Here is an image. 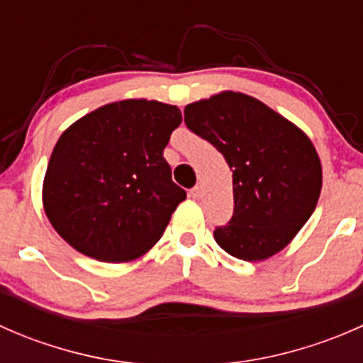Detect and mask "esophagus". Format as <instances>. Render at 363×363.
Wrapping results in <instances>:
<instances>
[{
	"label": "esophagus",
	"instance_id": "obj_1",
	"mask_svg": "<svg viewBox=\"0 0 363 363\" xmlns=\"http://www.w3.org/2000/svg\"><path fill=\"white\" fill-rule=\"evenodd\" d=\"M189 196H191V199H195V200H199L200 196H202V189H200L199 186H195V188L189 189Z\"/></svg>",
	"mask_w": 363,
	"mask_h": 363
}]
</instances>
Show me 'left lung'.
I'll use <instances>...</instances> for the list:
<instances>
[{
	"mask_svg": "<svg viewBox=\"0 0 363 363\" xmlns=\"http://www.w3.org/2000/svg\"><path fill=\"white\" fill-rule=\"evenodd\" d=\"M184 123L233 172V214L214 230L216 242L246 262L283 250L320 199L321 163L307 135L256 98L233 91L188 105Z\"/></svg>",
	"mask_w": 363,
	"mask_h": 363,
	"instance_id": "obj_1",
	"label": "left lung"
}]
</instances>
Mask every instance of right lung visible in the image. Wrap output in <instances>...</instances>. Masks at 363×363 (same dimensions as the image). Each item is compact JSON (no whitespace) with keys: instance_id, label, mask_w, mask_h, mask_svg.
I'll use <instances>...</instances> for the list:
<instances>
[{"instance_id":"add662e5","label":"right lung","mask_w":363,"mask_h":363,"mask_svg":"<svg viewBox=\"0 0 363 363\" xmlns=\"http://www.w3.org/2000/svg\"><path fill=\"white\" fill-rule=\"evenodd\" d=\"M181 121L174 105L124 100L87 113L61 135L43 181V207L69 246L121 263L158 242L186 200L163 158Z\"/></svg>"}]
</instances>
